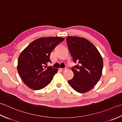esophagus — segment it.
<instances>
[{
    "mask_svg": "<svg viewBox=\"0 0 122 122\" xmlns=\"http://www.w3.org/2000/svg\"><path fill=\"white\" fill-rule=\"evenodd\" d=\"M66 69V68H59V70L60 71H64Z\"/></svg>",
    "mask_w": 122,
    "mask_h": 122,
    "instance_id": "obj_1",
    "label": "esophagus"
}]
</instances>
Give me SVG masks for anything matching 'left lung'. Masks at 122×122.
<instances>
[{"label": "left lung", "mask_w": 122, "mask_h": 122, "mask_svg": "<svg viewBox=\"0 0 122 122\" xmlns=\"http://www.w3.org/2000/svg\"><path fill=\"white\" fill-rule=\"evenodd\" d=\"M66 41L74 62L77 63L71 68L74 77L68 84L78 93L87 92L102 76L103 61L101 55L91 42L84 38L68 36Z\"/></svg>", "instance_id": "1"}]
</instances>
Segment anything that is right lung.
Returning <instances> with one entry per match:
<instances>
[{
    "mask_svg": "<svg viewBox=\"0 0 122 122\" xmlns=\"http://www.w3.org/2000/svg\"><path fill=\"white\" fill-rule=\"evenodd\" d=\"M64 40L59 37H41L28 45L18 59L17 70L24 83L30 88L39 90L51 83L58 69L47 66L52 51Z\"/></svg>",
    "mask_w": 122,
    "mask_h": 122,
    "instance_id": "obj_1",
    "label": "right lung"
}]
</instances>
